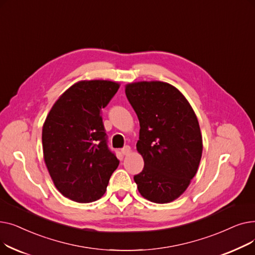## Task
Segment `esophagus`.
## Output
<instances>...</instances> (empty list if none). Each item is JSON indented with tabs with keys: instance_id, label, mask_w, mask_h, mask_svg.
<instances>
[{
	"instance_id": "esophagus-1",
	"label": "esophagus",
	"mask_w": 255,
	"mask_h": 255,
	"mask_svg": "<svg viewBox=\"0 0 255 255\" xmlns=\"http://www.w3.org/2000/svg\"><path fill=\"white\" fill-rule=\"evenodd\" d=\"M121 152H122L123 155H128V154L131 152V148H130L129 145H125L124 148H123L122 150H121Z\"/></svg>"
}]
</instances>
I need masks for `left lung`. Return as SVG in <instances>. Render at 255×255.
<instances>
[{
	"label": "left lung",
	"instance_id": "obj_1",
	"mask_svg": "<svg viewBox=\"0 0 255 255\" xmlns=\"http://www.w3.org/2000/svg\"><path fill=\"white\" fill-rule=\"evenodd\" d=\"M125 93L140 126L136 149L144 166L134 176L137 189L150 202L170 203L188 188L202 158L196 115L183 94L167 83H132Z\"/></svg>",
	"mask_w": 255,
	"mask_h": 255
}]
</instances>
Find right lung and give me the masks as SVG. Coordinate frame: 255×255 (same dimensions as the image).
Listing matches in <instances>:
<instances>
[{
  "mask_svg": "<svg viewBox=\"0 0 255 255\" xmlns=\"http://www.w3.org/2000/svg\"><path fill=\"white\" fill-rule=\"evenodd\" d=\"M119 88L111 80L78 82L59 97L43 124L44 162L56 188L74 202L99 199L119 165L100 116Z\"/></svg>",
  "mask_w": 255,
  "mask_h": 255,
  "instance_id": "add662e5",
  "label": "right lung"
}]
</instances>
